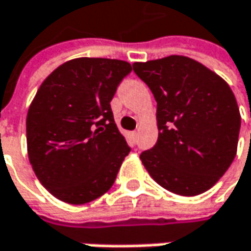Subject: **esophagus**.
Listing matches in <instances>:
<instances>
[{"label": "esophagus", "instance_id": "obj_1", "mask_svg": "<svg viewBox=\"0 0 251 251\" xmlns=\"http://www.w3.org/2000/svg\"><path fill=\"white\" fill-rule=\"evenodd\" d=\"M136 138H138V130L132 132V139H133V141H136Z\"/></svg>", "mask_w": 251, "mask_h": 251}]
</instances>
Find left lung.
<instances>
[{
	"mask_svg": "<svg viewBox=\"0 0 251 251\" xmlns=\"http://www.w3.org/2000/svg\"><path fill=\"white\" fill-rule=\"evenodd\" d=\"M156 100L158 141L141 153L149 175L165 190L205 193L231 165L239 142V106L230 86L184 56L133 63Z\"/></svg>",
	"mask_w": 251,
	"mask_h": 251,
	"instance_id": "8db88e82",
	"label": "left lung"
}]
</instances>
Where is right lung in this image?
I'll return each instance as SVG.
<instances>
[{"label": "right lung", "mask_w": 251, "mask_h": 251, "mask_svg": "<svg viewBox=\"0 0 251 251\" xmlns=\"http://www.w3.org/2000/svg\"><path fill=\"white\" fill-rule=\"evenodd\" d=\"M132 66L115 58L66 61L44 80L27 113L37 178L56 198L86 204L109 191L130 152L110 102Z\"/></svg>", "instance_id": "right-lung-1"}]
</instances>
